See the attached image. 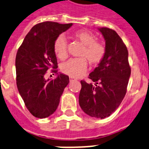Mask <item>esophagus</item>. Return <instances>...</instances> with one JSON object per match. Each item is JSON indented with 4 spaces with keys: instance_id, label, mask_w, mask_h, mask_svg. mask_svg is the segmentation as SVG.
I'll list each match as a JSON object with an SVG mask.
<instances>
[{
    "instance_id": "esophagus-1",
    "label": "esophagus",
    "mask_w": 149,
    "mask_h": 149,
    "mask_svg": "<svg viewBox=\"0 0 149 149\" xmlns=\"http://www.w3.org/2000/svg\"><path fill=\"white\" fill-rule=\"evenodd\" d=\"M73 80H75V78L70 77V82H72V81H73Z\"/></svg>"
}]
</instances>
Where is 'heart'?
<instances>
[{
  "label": "heart",
  "mask_w": 149,
  "mask_h": 149,
  "mask_svg": "<svg viewBox=\"0 0 149 149\" xmlns=\"http://www.w3.org/2000/svg\"><path fill=\"white\" fill-rule=\"evenodd\" d=\"M76 39L83 43V47L80 56H85L93 65L98 64L103 59L105 47L102 44L95 41V37L92 33L86 31H78L73 34ZM67 43L64 36L60 35L54 42V49L56 56L60 60L67 56ZM85 57L72 58L61 65V70L63 73L71 77H79L85 72L87 60Z\"/></svg>",
  "instance_id": "1"
}]
</instances>
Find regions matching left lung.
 <instances>
[{"label":"left lung","instance_id":"obj_1","mask_svg":"<svg viewBox=\"0 0 149 149\" xmlns=\"http://www.w3.org/2000/svg\"><path fill=\"white\" fill-rule=\"evenodd\" d=\"M106 41L105 55L89 78L94 83L80 81L79 103L89 116L105 118L115 112L126 93L131 75L126 46L116 32L99 28Z\"/></svg>","mask_w":149,"mask_h":149}]
</instances>
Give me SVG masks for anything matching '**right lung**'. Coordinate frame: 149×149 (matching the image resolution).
Listing matches in <instances>:
<instances>
[{
  "mask_svg": "<svg viewBox=\"0 0 149 149\" xmlns=\"http://www.w3.org/2000/svg\"><path fill=\"white\" fill-rule=\"evenodd\" d=\"M72 24L46 21L33 26L19 47L15 60L17 86L25 106L33 116L47 118L57 109L69 77L57 72V60L54 45L60 34ZM49 67L58 77H45Z\"/></svg>",
  "mask_w": 149,
  "mask_h": 149,
  "instance_id": "1",
  "label": "right lung"
}]
</instances>
